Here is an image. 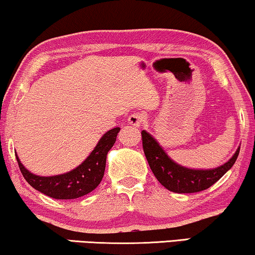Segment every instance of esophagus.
Wrapping results in <instances>:
<instances>
[{
    "mask_svg": "<svg viewBox=\"0 0 255 255\" xmlns=\"http://www.w3.org/2000/svg\"><path fill=\"white\" fill-rule=\"evenodd\" d=\"M145 122V116L140 113H134L128 116V123L130 125H133V127H141Z\"/></svg>",
    "mask_w": 255,
    "mask_h": 255,
    "instance_id": "1",
    "label": "esophagus"
}]
</instances>
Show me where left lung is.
<instances>
[{
    "mask_svg": "<svg viewBox=\"0 0 255 255\" xmlns=\"http://www.w3.org/2000/svg\"><path fill=\"white\" fill-rule=\"evenodd\" d=\"M142 148L153 174L166 189L173 193L189 194L208 189L217 182L238 158L240 147L228 162L215 169H189L168 158L158 141L146 131H141Z\"/></svg>",
    "mask_w": 255,
    "mask_h": 255,
    "instance_id": "obj_1",
    "label": "left lung"
}]
</instances>
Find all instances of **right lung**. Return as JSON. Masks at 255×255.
<instances>
[{
	"mask_svg": "<svg viewBox=\"0 0 255 255\" xmlns=\"http://www.w3.org/2000/svg\"><path fill=\"white\" fill-rule=\"evenodd\" d=\"M121 128L108 131L90 155L71 172L55 176H38L30 173L16 155L18 167L26 182L34 189L57 200H73L89 194L101 183L106 169L107 154L116 141Z\"/></svg>",
	"mask_w": 255,
	"mask_h": 255,
	"instance_id": "1",
	"label": "right lung"
}]
</instances>
